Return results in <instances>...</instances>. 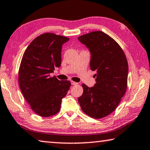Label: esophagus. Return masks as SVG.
<instances>
[{
	"label": "esophagus",
	"mask_w": 150,
	"mask_h": 150,
	"mask_svg": "<svg viewBox=\"0 0 150 150\" xmlns=\"http://www.w3.org/2000/svg\"><path fill=\"white\" fill-rule=\"evenodd\" d=\"M77 84H78L77 83L74 82V81H71V85H77Z\"/></svg>",
	"instance_id": "obj_1"
}]
</instances>
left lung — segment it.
Masks as SVG:
<instances>
[{"mask_svg": "<svg viewBox=\"0 0 150 150\" xmlns=\"http://www.w3.org/2000/svg\"><path fill=\"white\" fill-rule=\"evenodd\" d=\"M78 40L89 49L90 68L96 72V83L91 87L82 84L83 93L78 101L87 115L103 118L115 110L126 91V57L117 42L102 31L87 33Z\"/></svg>", "mask_w": 150, "mask_h": 150, "instance_id": "left-lung-1", "label": "left lung"}]
</instances>
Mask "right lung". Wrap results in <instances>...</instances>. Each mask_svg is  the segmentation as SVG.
I'll use <instances>...</instances> for the list:
<instances>
[{
    "instance_id": "add662e5",
    "label": "right lung",
    "mask_w": 150,
    "mask_h": 150,
    "mask_svg": "<svg viewBox=\"0 0 150 150\" xmlns=\"http://www.w3.org/2000/svg\"><path fill=\"white\" fill-rule=\"evenodd\" d=\"M67 37L45 33L30 42L21 60L18 82L30 108L42 117H50L61 109L62 99L71 86L69 81H59L51 73L61 64L62 45Z\"/></svg>"
}]
</instances>
